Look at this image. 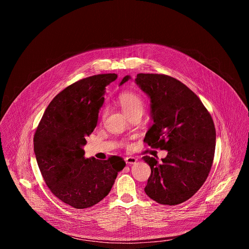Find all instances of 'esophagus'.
Wrapping results in <instances>:
<instances>
[{"label":"esophagus","instance_id":"esophagus-1","mask_svg":"<svg viewBox=\"0 0 249 249\" xmlns=\"http://www.w3.org/2000/svg\"><path fill=\"white\" fill-rule=\"evenodd\" d=\"M125 161L128 164H132V163H135L137 161V159L135 157H126Z\"/></svg>","mask_w":249,"mask_h":249}]
</instances>
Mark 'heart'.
I'll return each mask as SVG.
<instances>
[{
  "label": "heart",
  "instance_id": "heart-1",
  "mask_svg": "<svg viewBox=\"0 0 249 249\" xmlns=\"http://www.w3.org/2000/svg\"><path fill=\"white\" fill-rule=\"evenodd\" d=\"M119 103L127 116L134 113H143L144 100L136 92L124 91L119 95Z\"/></svg>",
  "mask_w": 249,
  "mask_h": 249
}]
</instances>
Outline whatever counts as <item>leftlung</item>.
<instances>
[{"label":"left lung","instance_id":"1","mask_svg":"<svg viewBox=\"0 0 249 249\" xmlns=\"http://www.w3.org/2000/svg\"><path fill=\"white\" fill-rule=\"evenodd\" d=\"M126 76L120 86L129 81ZM136 84L151 98L154 120L144 142L166 150L159 162L145 156L151 175L146 194L162 205H178L191 198L204 184L216 148V129L200 98L184 84L161 74H138Z\"/></svg>","mask_w":249,"mask_h":249}]
</instances>
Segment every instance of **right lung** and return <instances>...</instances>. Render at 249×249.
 Returning <instances> with one entry per match:
<instances>
[{"label":"right lung","mask_w":249,"mask_h":249,"mask_svg":"<svg viewBox=\"0 0 249 249\" xmlns=\"http://www.w3.org/2000/svg\"><path fill=\"white\" fill-rule=\"evenodd\" d=\"M116 79V74H101L67 87L49 103L34 134V154L46 185L76 209L92 207L107 196L126 165L117 156L86 159L83 149L96 127L105 87Z\"/></svg>","instance_id":"right-lung-1"}]
</instances>
